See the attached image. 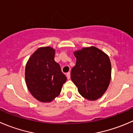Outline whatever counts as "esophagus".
<instances>
[{"instance_id": "esophagus-1", "label": "esophagus", "mask_w": 133, "mask_h": 133, "mask_svg": "<svg viewBox=\"0 0 133 133\" xmlns=\"http://www.w3.org/2000/svg\"><path fill=\"white\" fill-rule=\"evenodd\" d=\"M66 77L67 78H68V79H69V78H70V72H68V73H66Z\"/></svg>"}]
</instances>
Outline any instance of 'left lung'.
Segmentation results:
<instances>
[{
    "instance_id": "obj_1",
    "label": "left lung",
    "mask_w": 133,
    "mask_h": 133,
    "mask_svg": "<svg viewBox=\"0 0 133 133\" xmlns=\"http://www.w3.org/2000/svg\"><path fill=\"white\" fill-rule=\"evenodd\" d=\"M76 64L71 78L83 97L95 101L107 90L111 79V63L106 53L97 47H84L75 51Z\"/></svg>"
}]
</instances>
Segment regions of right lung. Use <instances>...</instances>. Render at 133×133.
Listing matches in <instances>:
<instances>
[{
    "mask_svg": "<svg viewBox=\"0 0 133 133\" xmlns=\"http://www.w3.org/2000/svg\"><path fill=\"white\" fill-rule=\"evenodd\" d=\"M55 55L52 47H39L26 64V84L32 96L41 102H51L58 96L67 80L55 61Z\"/></svg>",
    "mask_w": 133,
    "mask_h": 133,
    "instance_id": "obj_1",
    "label": "right lung"
}]
</instances>
